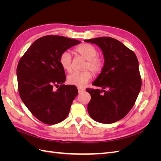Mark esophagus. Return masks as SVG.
<instances>
[{"label": "esophagus", "mask_w": 161, "mask_h": 161, "mask_svg": "<svg viewBox=\"0 0 161 161\" xmlns=\"http://www.w3.org/2000/svg\"><path fill=\"white\" fill-rule=\"evenodd\" d=\"M78 91H79V93H81V92H84L85 91V89L83 88H81V87H78Z\"/></svg>", "instance_id": "1"}]
</instances>
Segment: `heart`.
Segmentation results:
<instances>
[{
    "label": "heart",
    "mask_w": 161,
    "mask_h": 161,
    "mask_svg": "<svg viewBox=\"0 0 161 161\" xmlns=\"http://www.w3.org/2000/svg\"><path fill=\"white\" fill-rule=\"evenodd\" d=\"M75 51L87 60L85 69H89L95 74H98L103 69L104 62L97 55L96 47L89 43H83L76 47ZM60 62L62 67L66 71H70L72 67V56L69 51L63 52L60 57ZM92 78L90 71L74 72L68 76V82L70 85L78 86H83Z\"/></svg>",
    "instance_id": "b5f03b06"
}]
</instances>
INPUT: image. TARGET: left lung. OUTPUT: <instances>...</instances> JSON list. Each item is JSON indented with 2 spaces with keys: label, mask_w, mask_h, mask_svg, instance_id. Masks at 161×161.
<instances>
[{
  "label": "left lung",
  "mask_w": 161,
  "mask_h": 161,
  "mask_svg": "<svg viewBox=\"0 0 161 161\" xmlns=\"http://www.w3.org/2000/svg\"><path fill=\"white\" fill-rule=\"evenodd\" d=\"M84 41L98 46L104 56L103 69L92 82L102 89H86L91 96L87 110L97 122L114 123L129 113L140 92L142 82L137 57L114 38L96 37Z\"/></svg>",
  "instance_id": "1"
}]
</instances>
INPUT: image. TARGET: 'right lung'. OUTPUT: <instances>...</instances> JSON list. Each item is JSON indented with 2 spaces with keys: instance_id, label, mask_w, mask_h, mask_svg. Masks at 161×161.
<instances>
[{
  "instance_id": "add662e5",
  "label": "right lung",
  "mask_w": 161,
  "mask_h": 161,
  "mask_svg": "<svg viewBox=\"0 0 161 161\" xmlns=\"http://www.w3.org/2000/svg\"><path fill=\"white\" fill-rule=\"evenodd\" d=\"M80 43L64 36L42 37L32 43L18 63L19 95L31 113L43 123H60L69 114L79 92L76 86L63 84L66 75L60 57L63 52Z\"/></svg>"
}]
</instances>
